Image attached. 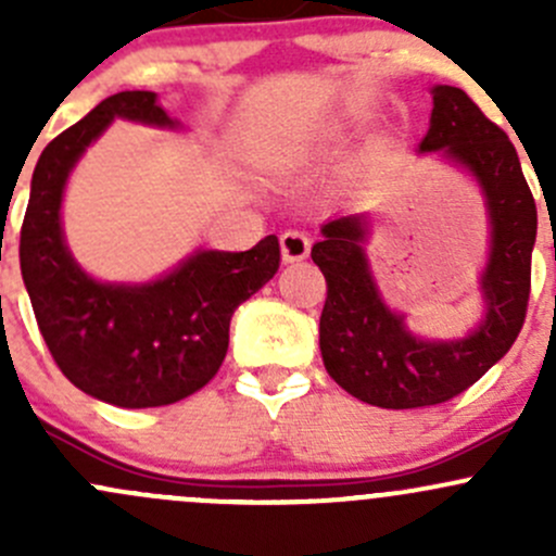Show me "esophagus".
Returning <instances> with one entry per match:
<instances>
[{"instance_id": "esophagus-1", "label": "esophagus", "mask_w": 556, "mask_h": 556, "mask_svg": "<svg viewBox=\"0 0 556 556\" xmlns=\"http://www.w3.org/2000/svg\"><path fill=\"white\" fill-rule=\"evenodd\" d=\"M279 244H282V257L288 263L304 261L312 250V239L304 231H285L279 237Z\"/></svg>"}]
</instances>
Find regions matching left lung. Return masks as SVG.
Returning a JSON list of instances; mask_svg holds the SVG:
<instances>
[{
	"mask_svg": "<svg viewBox=\"0 0 556 556\" xmlns=\"http://www.w3.org/2000/svg\"><path fill=\"white\" fill-rule=\"evenodd\" d=\"M419 150H441L465 166L490 206L492 252L481 277L486 317L473 333L459 341L408 333L401 314L382 304L368 271L363 215L325 223L323 242L312 247V261L328 282L319 317L325 371L357 401L382 408L435 406L479 382L511 350L530 301L538 212L506 131L465 91L435 86L430 131Z\"/></svg>",
	"mask_w": 556,
	"mask_h": 556,
	"instance_id": "1",
	"label": "left lung"
}]
</instances>
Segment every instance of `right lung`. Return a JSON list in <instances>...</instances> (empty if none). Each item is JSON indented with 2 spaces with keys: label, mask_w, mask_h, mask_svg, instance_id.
I'll return each instance as SVG.
<instances>
[{
  "label": "right lung",
  "mask_w": 556,
  "mask_h": 556,
  "mask_svg": "<svg viewBox=\"0 0 556 556\" xmlns=\"http://www.w3.org/2000/svg\"><path fill=\"white\" fill-rule=\"evenodd\" d=\"M112 117L174 126L153 91H121L39 155L21 226V274L39 333L72 384L121 408L169 406L223 366L231 314L279 268V239L247 252L201 250L150 285H102L80 271L61 233V193Z\"/></svg>",
  "instance_id": "right-lung-1"
}]
</instances>
